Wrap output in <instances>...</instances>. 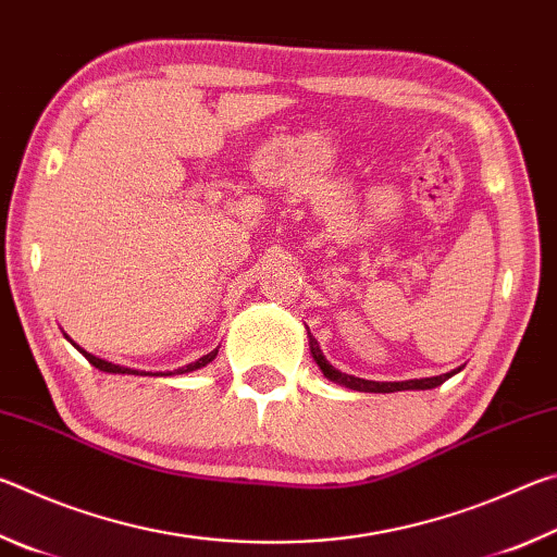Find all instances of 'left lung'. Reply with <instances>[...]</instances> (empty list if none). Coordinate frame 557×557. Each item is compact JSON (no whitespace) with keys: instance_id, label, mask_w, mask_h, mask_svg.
Wrapping results in <instances>:
<instances>
[{"instance_id":"8db88e82","label":"left lung","mask_w":557,"mask_h":557,"mask_svg":"<svg viewBox=\"0 0 557 557\" xmlns=\"http://www.w3.org/2000/svg\"><path fill=\"white\" fill-rule=\"evenodd\" d=\"M309 348H312V356L319 369H322V373L326 375L329 381H334L338 385H346V388L351 391H361V393H395V391H428V388H437V385L445 383L447 379H451L457 371L451 373H442V375H435V379H414V381H398V383H379V381H363V379H356V375H346L338 369H334L332 363L326 361L322 348H319L317 338L309 336Z\"/></svg>"}]
</instances>
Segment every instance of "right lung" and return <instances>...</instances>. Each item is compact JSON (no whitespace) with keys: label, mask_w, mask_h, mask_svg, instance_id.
Returning a JSON list of instances; mask_svg holds the SVG:
<instances>
[{"label":"right lung","mask_w":557,"mask_h":557,"mask_svg":"<svg viewBox=\"0 0 557 557\" xmlns=\"http://www.w3.org/2000/svg\"><path fill=\"white\" fill-rule=\"evenodd\" d=\"M75 346V344H73ZM78 348V351L88 358V361L96 366V369H100V371H106V373H139L143 375L145 371H132V369H125V366H117V363H110V361H102V358H98V356H92V354H88V351H83L81 346H75ZM215 354H219V348H213L211 354H206L203 358H199V361H194V363H188V366H184V369H176L174 373L178 375V373H191V371H196V369H203L206 363H211L213 358H215ZM147 375V373H145ZM159 375H164V373H159ZM166 375H172V373H166Z\"/></svg>","instance_id":"1"}]
</instances>
